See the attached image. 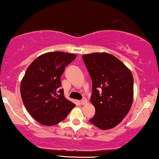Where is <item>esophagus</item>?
<instances>
[{"label": "esophagus", "instance_id": "1", "mask_svg": "<svg viewBox=\"0 0 159 159\" xmlns=\"http://www.w3.org/2000/svg\"><path fill=\"white\" fill-rule=\"evenodd\" d=\"M80 103H81L82 105H84V104H85V103H87V99L83 98L81 101H80Z\"/></svg>", "mask_w": 159, "mask_h": 159}]
</instances>
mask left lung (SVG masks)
<instances>
[{
  "mask_svg": "<svg viewBox=\"0 0 159 159\" xmlns=\"http://www.w3.org/2000/svg\"><path fill=\"white\" fill-rule=\"evenodd\" d=\"M82 57L92 78L91 103L95 107V114L89 121L100 129H111L122 122L132 105V74L120 60L107 52Z\"/></svg>",
  "mask_w": 159,
  "mask_h": 159,
  "instance_id": "8db88e82",
  "label": "left lung"
}]
</instances>
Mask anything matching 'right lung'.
<instances>
[{
  "label": "right lung",
  "instance_id": "add662e5",
  "mask_svg": "<svg viewBox=\"0 0 159 159\" xmlns=\"http://www.w3.org/2000/svg\"><path fill=\"white\" fill-rule=\"evenodd\" d=\"M76 56L62 52L44 53L27 68L20 85L25 107L35 120L43 125L58 124L76 105L64 96L61 76Z\"/></svg>",
  "mask_w": 159,
  "mask_h": 159
}]
</instances>
